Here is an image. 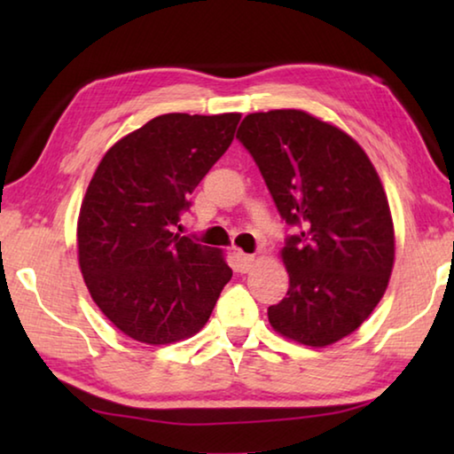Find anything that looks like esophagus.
Instances as JSON below:
<instances>
[{
	"instance_id": "34e87169",
	"label": "esophagus",
	"mask_w": 454,
	"mask_h": 454,
	"mask_svg": "<svg viewBox=\"0 0 454 454\" xmlns=\"http://www.w3.org/2000/svg\"><path fill=\"white\" fill-rule=\"evenodd\" d=\"M236 258H238V266H240V272H248L250 268L254 266V262H256L254 256L244 254V252H238Z\"/></svg>"
}]
</instances>
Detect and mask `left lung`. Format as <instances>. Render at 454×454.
<instances>
[{"instance_id": "obj_1", "label": "left lung", "mask_w": 454, "mask_h": 454, "mask_svg": "<svg viewBox=\"0 0 454 454\" xmlns=\"http://www.w3.org/2000/svg\"><path fill=\"white\" fill-rule=\"evenodd\" d=\"M236 137L280 216L298 228L282 248L290 288L268 320L290 340L328 347L371 317L393 272L395 230L379 174L348 134L302 110L248 114Z\"/></svg>"}]
</instances>
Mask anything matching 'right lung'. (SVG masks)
<instances>
[{
  "label": "right lung",
  "instance_id": "right-lung-1",
  "mask_svg": "<svg viewBox=\"0 0 454 454\" xmlns=\"http://www.w3.org/2000/svg\"><path fill=\"white\" fill-rule=\"evenodd\" d=\"M240 114H164L114 144L82 202L78 258L91 298L126 336L196 334L232 270L222 252L174 232L190 194L234 140Z\"/></svg>",
  "mask_w": 454,
  "mask_h": 454
}]
</instances>
